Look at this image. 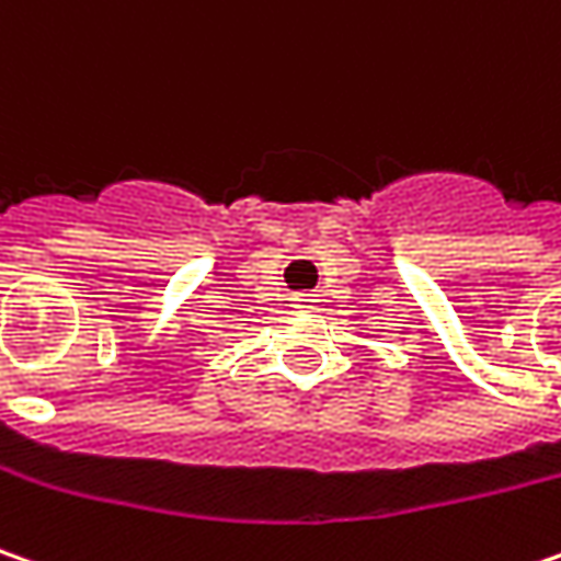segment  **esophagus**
<instances>
[{"instance_id":"esophagus-1","label":"esophagus","mask_w":561,"mask_h":561,"mask_svg":"<svg viewBox=\"0 0 561 561\" xmlns=\"http://www.w3.org/2000/svg\"><path fill=\"white\" fill-rule=\"evenodd\" d=\"M291 307H313V295H295Z\"/></svg>"}]
</instances>
